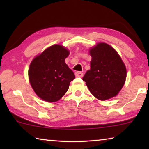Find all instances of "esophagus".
<instances>
[{
	"instance_id": "1",
	"label": "esophagus",
	"mask_w": 149,
	"mask_h": 149,
	"mask_svg": "<svg viewBox=\"0 0 149 149\" xmlns=\"http://www.w3.org/2000/svg\"><path fill=\"white\" fill-rule=\"evenodd\" d=\"M75 76L78 77H82L83 76H84V74H83L81 72H79V71L75 72Z\"/></svg>"
}]
</instances>
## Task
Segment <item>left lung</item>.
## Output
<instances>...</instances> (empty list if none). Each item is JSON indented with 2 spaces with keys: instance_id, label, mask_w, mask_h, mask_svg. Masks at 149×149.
Instances as JSON below:
<instances>
[{
  "instance_id": "left-lung-1",
  "label": "left lung",
  "mask_w": 149,
  "mask_h": 149,
  "mask_svg": "<svg viewBox=\"0 0 149 149\" xmlns=\"http://www.w3.org/2000/svg\"><path fill=\"white\" fill-rule=\"evenodd\" d=\"M91 69L83 80L97 99L115 97L124 85L126 68L118 52L107 43H99L90 50Z\"/></svg>"
}]
</instances>
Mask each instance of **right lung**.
Here are the masks:
<instances>
[{
	"mask_svg": "<svg viewBox=\"0 0 149 149\" xmlns=\"http://www.w3.org/2000/svg\"><path fill=\"white\" fill-rule=\"evenodd\" d=\"M69 53L61 45H54L32 60L29 69V81L41 99L56 102L67 92L70 83L75 79L74 72L65 63Z\"/></svg>",
	"mask_w": 149,
	"mask_h": 149,
	"instance_id": "1",
	"label": "right lung"
}]
</instances>
